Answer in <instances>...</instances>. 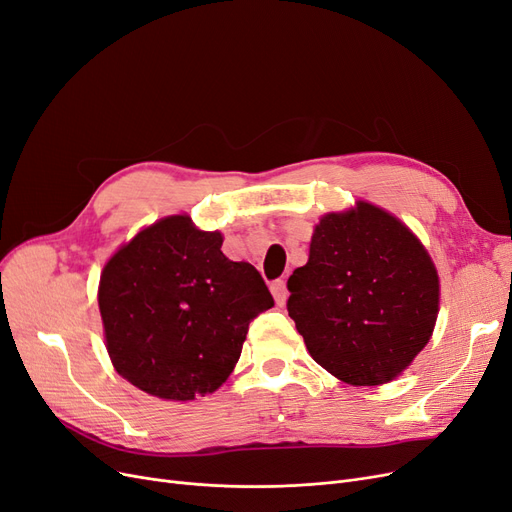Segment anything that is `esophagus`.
Masks as SVG:
<instances>
[{
  "label": "esophagus",
  "instance_id": "obj_1",
  "mask_svg": "<svg viewBox=\"0 0 512 512\" xmlns=\"http://www.w3.org/2000/svg\"><path fill=\"white\" fill-rule=\"evenodd\" d=\"M270 288H272V295H274L276 303H278V305H284V303H286V299H288V288H286V282H284V280H274Z\"/></svg>",
  "mask_w": 512,
  "mask_h": 512
}]
</instances>
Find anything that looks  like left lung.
<instances>
[{
    "instance_id": "8db88e82",
    "label": "left lung",
    "mask_w": 512,
    "mask_h": 512,
    "mask_svg": "<svg viewBox=\"0 0 512 512\" xmlns=\"http://www.w3.org/2000/svg\"><path fill=\"white\" fill-rule=\"evenodd\" d=\"M288 316L311 358L349 385H383L431 339L437 270L387 211L358 203L320 219L309 259L288 278Z\"/></svg>"
}]
</instances>
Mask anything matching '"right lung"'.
I'll return each mask as SVG.
<instances>
[{
	"instance_id": "1",
	"label": "right lung",
	"mask_w": 512,
	"mask_h": 512,
	"mask_svg": "<svg viewBox=\"0 0 512 512\" xmlns=\"http://www.w3.org/2000/svg\"><path fill=\"white\" fill-rule=\"evenodd\" d=\"M221 234L171 215L119 249L100 278L106 349L138 389L175 402L205 397L234 370L249 324L274 299Z\"/></svg>"
}]
</instances>
